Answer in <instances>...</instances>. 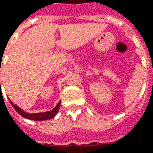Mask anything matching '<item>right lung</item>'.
<instances>
[{
  "instance_id": "1",
  "label": "right lung",
  "mask_w": 153,
  "mask_h": 153,
  "mask_svg": "<svg viewBox=\"0 0 153 153\" xmlns=\"http://www.w3.org/2000/svg\"><path fill=\"white\" fill-rule=\"evenodd\" d=\"M10 103L12 105V107L14 108V109L17 111L21 116L23 118H26L28 120H37V121H42V120H50L52 118H54L55 116V114H57V112L59 111L60 105V101L57 103V105L55 106L52 110L50 111H47V112L44 113H36V114H28V113L24 112L22 108L17 106L16 104L12 103V101H10Z\"/></svg>"
}]
</instances>
